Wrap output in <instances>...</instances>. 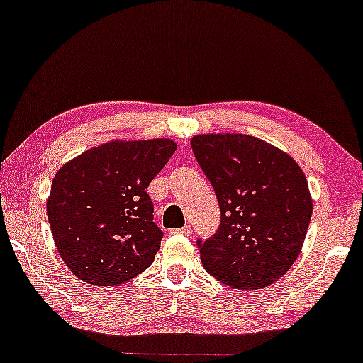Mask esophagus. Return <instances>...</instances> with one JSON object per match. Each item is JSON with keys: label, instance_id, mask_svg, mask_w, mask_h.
Listing matches in <instances>:
<instances>
[{"label": "esophagus", "instance_id": "esophagus-1", "mask_svg": "<svg viewBox=\"0 0 363 363\" xmlns=\"http://www.w3.org/2000/svg\"><path fill=\"white\" fill-rule=\"evenodd\" d=\"M173 235H183V237H190L191 235V227L190 225H186V227L183 228H177V230H172Z\"/></svg>", "mask_w": 363, "mask_h": 363}]
</instances>
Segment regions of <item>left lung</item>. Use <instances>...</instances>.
I'll return each mask as SVG.
<instances>
[{"mask_svg": "<svg viewBox=\"0 0 363 363\" xmlns=\"http://www.w3.org/2000/svg\"><path fill=\"white\" fill-rule=\"evenodd\" d=\"M191 148L222 211L213 237L196 242L205 270L237 290L272 285L294 265L312 218L302 168L250 135H196Z\"/></svg>", "mask_w": 363, "mask_h": 363, "instance_id": "1", "label": "left lung"}]
</instances>
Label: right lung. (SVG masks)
<instances>
[{
  "label": "right lung",
  "instance_id": "add662e5",
  "mask_svg": "<svg viewBox=\"0 0 363 363\" xmlns=\"http://www.w3.org/2000/svg\"><path fill=\"white\" fill-rule=\"evenodd\" d=\"M175 150L168 138L115 140L56 172L46 213L58 253L79 280L120 285L152 265L163 232L147 188Z\"/></svg>",
  "mask_w": 363,
  "mask_h": 363
}]
</instances>
